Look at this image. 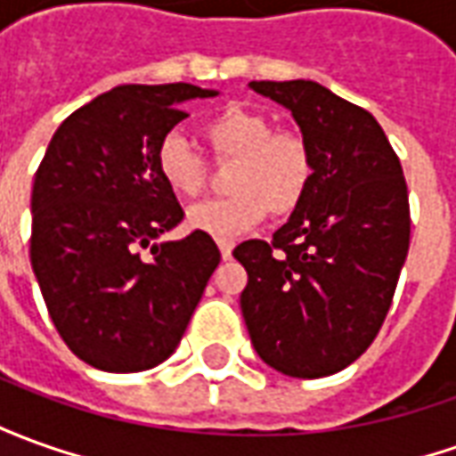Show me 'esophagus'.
<instances>
[{
  "instance_id": "1",
  "label": "esophagus",
  "mask_w": 456,
  "mask_h": 456,
  "mask_svg": "<svg viewBox=\"0 0 456 456\" xmlns=\"http://www.w3.org/2000/svg\"><path fill=\"white\" fill-rule=\"evenodd\" d=\"M233 240H231V238H218V248H221V256H223V260H228L231 258V256H233Z\"/></svg>"
}]
</instances>
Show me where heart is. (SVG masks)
I'll return each mask as SVG.
<instances>
[{
    "label": "heart",
    "mask_w": 456,
    "mask_h": 456,
    "mask_svg": "<svg viewBox=\"0 0 456 456\" xmlns=\"http://www.w3.org/2000/svg\"><path fill=\"white\" fill-rule=\"evenodd\" d=\"M203 138L213 161H233L228 171L233 193L188 208V228L228 238L258 225L268 210L288 218L303 206L315 178V153L303 134L275 128L260 111L231 106L203 126ZM156 168L175 196L196 198L208 183V161L175 134L159 143Z\"/></svg>",
    "instance_id": "obj_1"
}]
</instances>
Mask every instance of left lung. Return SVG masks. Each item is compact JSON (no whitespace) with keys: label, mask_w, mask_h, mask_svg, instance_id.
I'll return each instance as SVG.
<instances>
[{"label":"left lung","mask_w":456,"mask_h":456,"mask_svg":"<svg viewBox=\"0 0 456 456\" xmlns=\"http://www.w3.org/2000/svg\"><path fill=\"white\" fill-rule=\"evenodd\" d=\"M282 103L315 153L303 206L246 240L240 293L250 342L282 375L340 372L378 338L410 250V198L397 153L375 116L315 81H250Z\"/></svg>","instance_id":"8db88e82"}]
</instances>
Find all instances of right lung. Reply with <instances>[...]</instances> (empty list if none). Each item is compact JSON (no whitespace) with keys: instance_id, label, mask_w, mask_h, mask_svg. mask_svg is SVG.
I'll return each instance as SVG.
<instances>
[{"instance_id":"add662e5","label":"right lung","mask_w":456,"mask_h":456,"mask_svg":"<svg viewBox=\"0 0 456 456\" xmlns=\"http://www.w3.org/2000/svg\"><path fill=\"white\" fill-rule=\"evenodd\" d=\"M208 96L193 84L116 86L56 128L37 168L31 268L56 332L86 365L141 372L163 362L221 263L198 231L153 243L183 221L156 149L188 116L181 103Z\"/></svg>"}]
</instances>
